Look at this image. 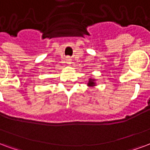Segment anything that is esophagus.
Here are the masks:
<instances>
[{
    "label": "esophagus",
    "mask_w": 150,
    "mask_h": 150,
    "mask_svg": "<svg viewBox=\"0 0 150 150\" xmlns=\"http://www.w3.org/2000/svg\"><path fill=\"white\" fill-rule=\"evenodd\" d=\"M71 61H72V59H71L70 58H69V57H67V58H66V62L67 64H70Z\"/></svg>",
    "instance_id": "1"
}]
</instances>
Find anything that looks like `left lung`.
I'll list each match as a JSON object with an SVG mask.
<instances>
[{"label": "left lung", "instance_id": "1", "mask_svg": "<svg viewBox=\"0 0 150 150\" xmlns=\"http://www.w3.org/2000/svg\"><path fill=\"white\" fill-rule=\"evenodd\" d=\"M87 85L90 88L95 87L96 86V79H94V78H89V79H88V82Z\"/></svg>", "mask_w": 150, "mask_h": 150}]
</instances>
